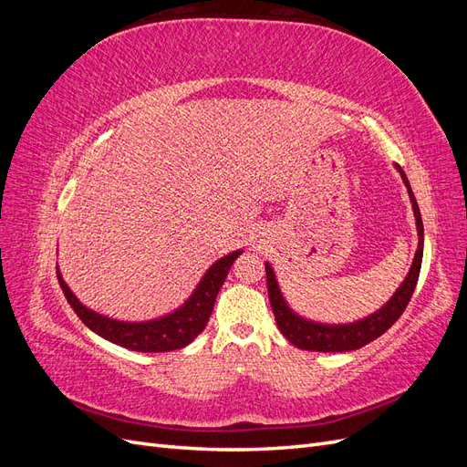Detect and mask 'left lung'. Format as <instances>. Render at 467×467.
Returning <instances> with one entry per match:
<instances>
[{
    "label": "left lung",
    "mask_w": 467,
    "mask_h": 467,
    "mask_svg": "<svg viewBox=\"0 0 467 467\" xmlns=\"http://www.w3.org/2000/svg\"><path fill=\"white\" fill-rule=\"evenodd\" d=\"M398 169L407 192L409 199H411L413 204V214L417 222V234H419V247L415 253V259L411 268L401 282V286L395 290L391 298L381 306L378 312L370 314L368 317L352 321V323H343V325H331V323H319L306 319L298 316L294 309L288 306V302L282 296L278 282L275 276L273 266L265 263V271H266V288H268V300H271L273 306V314L276 319V325L280 333L285 335L288 341L298 347L302 350H316V352H347V350H357L364 345L372 343L374 338L379 335H384L391 325L401 317L405 312V307L411 300V296L415 292L419 273H420V263H422V244H425V232H422V220H420V212L419 204L415 201V194L411 191V185H409L407 175L403 173V169L400 165H395Z\"/></svg>",
    "instance_id": "8db88e82"
}]
</instances>
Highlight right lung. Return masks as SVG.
<instances>
[{"label":"right lung","mask_w":467,"mask_h":467,"mask_svg":"<svg viewBox=\"0 0 467 467\" xmlns=\"http://www.w3.org/2000/svg\"><path fill=\"white\" fill-rule=\"evenodd\" d=\"M242 253L244 249H237L230 253V255L218 259L208 268L199 286L192 290L185 304L173 309L171 314L150 321H119L97 314L76 298V294L64 282L60 268H56V275H58L66 300L93 333L107 338L110 343L136 352H169L191 345L204 331L223 280L228 276L234 261Z\"/></svg>","instance_id":"obj_1"}]
</instances>
